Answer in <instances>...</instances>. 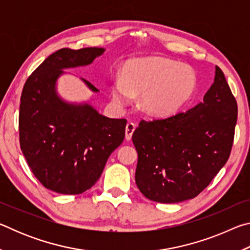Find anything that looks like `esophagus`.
Here are the masks:
<instances>
[{
  "label": "esophagus",
  "mask_w": 250,
  "mask_h": 250,
  "mask_svg": "<svg viewBox=\"0 0 250 250\" xmlns=\"http://www.w3.org/2000/svg\"><path fill=\"white\" fill-rule=\"evenodd\" d=\"M134 130H135V125H134V124H132V122H129V124L125 125V140L126 141L131 140Z\"/></svg>",
  "instance_id": "1"
}]
</instances>
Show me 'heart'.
<instances>
[{"instance_id":"heart-1","label":"heart","mask_w":250,"mask_h":250,"mask_svg":"<svg viewBox=\"0 0 250 250\" xmlns=\"http://www.w3.org/2000/svg\"><path fill=\"white\" fill-rule=\"evenodd\" d=\"M197 77L193 68L162 57H141L126 62L122 75L112 79L115 104L124 107L141 92L139 105L146 115L166 118L176 113L191 99Z\"/></svg>"}]
</instances>
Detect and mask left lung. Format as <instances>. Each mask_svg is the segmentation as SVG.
I'll use <instances>...</instances> for the list:
<instances>
[{
	"mask_svg": "<svg viewBox=\"0 0 250 250\" xmlns=\"http://www.w3.org/2000/svg\"><path fill=\"white\" fill-rule=\"evenodd\" d=\"M236 122L235 97L215 66L214 83L202 103L166 119L142 120L135 129L138 188L167 204L197 196L229 158Z\"/></svg>",
	"mask_w": 250,
	"mask_h": 250,
	"instance_id": "8db88e82",
	"label": "left lung"
}]
</instances>
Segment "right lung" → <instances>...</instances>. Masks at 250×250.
Returning a JSON list of instances; mask_svg holds the SVG:
<instances>
[{"label":"right lung","instance_id":"obj_1","mask_svg":"<svg viewBox=\"0 0 250 250\" xmlns=\"http://www.w3.org/2000/svg\"><path fill=\"white\" fill-rule=\"evenodd\" d=\"M104 48H62L29 76L20 104V143L34 175L46 188L82 194L95 185L110 154L125 139V119L101 115L89 103H69L57 91L66 69L88 66ZM92 92L95 86L80 78Z\"/></svg>","mask_w":250,"mask_h":250}]
</instances>
